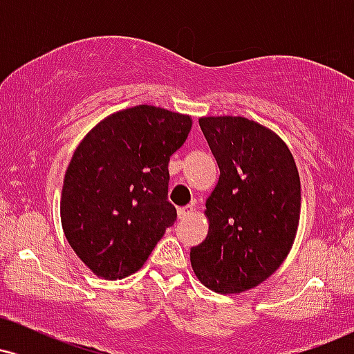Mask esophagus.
Segmentation results:
<instances>
[{
    "label": "esophagus",
    "instance_id": "obj_1",
    "mask_svg": "<svg viewBox=\"0 0 354 354\" xmlns=\"http://www.w3.org/2000/svg\"><path fill=\"white\" fill-rule=\"evenodd\" d=\"M193 211H194L193 205L183 206V208L178 209V218H180V219H186V218H189L191 214H193Z\"/></svg>",
    "mask_w": 354,
    "mask_h": 354
}]
</instances>
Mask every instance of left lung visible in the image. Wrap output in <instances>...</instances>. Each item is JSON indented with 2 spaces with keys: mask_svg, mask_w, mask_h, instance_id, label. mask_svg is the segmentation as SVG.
I'll return each instance as SVG.
<instances>
[{
  "mask_svg": "<svg viewBox=\"0 0 354 354\" xmlns=\"http://www.w3.org/2000/svg\"><path fill=\"white\" fill-rule=\"evenodd\" d=\"M219 168L206 200L209 230L191 248V266L214 293H243L281 266L301 211L295 158L266 126L243 116L200 118Z\"/></svg>",
  "mask_w": 354,
  "mask_h": 354,
  "instance_id": "left-lung-1",
  "label": "left lung"
}]
</instances>
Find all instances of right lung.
<instances>
[{
    "label": "right lung",
    "mask_w": 354,
    "mask_h": 354,
    "mask_svg": "<svg viewBox=\"0 0 354 354\" xmlns=\"http://www.w3.org/2000/svg\"><path fill=\"white\" fill-rule=\"evenodd\" d=\"M191 124L188 115L140 104L104 118L75 149L61 191V225L96 276L136 273L176 221L168 163Z\"/></svg>",
    "instance_id": "add662e5"
}]
</instances>
